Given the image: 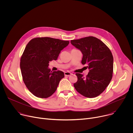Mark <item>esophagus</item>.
I'll return each instance as SVG.
<instances>
[{
    "instance_id": "1",
    "label": "esophagus",
    "mask_w": 133,
    "mask_h": 133,
    "mask_svg": "<svg viewBox=\"0 0 133 133\" xmlns=\"http://www.w3.org/2000/svg\"><path fill=\"white\" fill-rule=\"evenodd\" d=\"M64 74H65V76H69L71 75L72 74L70 73V72H68V71H66L64 72Z\"/></svg>"
}]
</instances>
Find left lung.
Here are the masks:
<instances>
[{"mask_svg": "<svg viewBox=\"0 0 133 133\" xmlns=\"http://www.w3.org/2000/svg\"><path fill=\"white\" fill-rule=\"evenodd\" d=\"M71 44L83 55L82 63L89 69L86 77L76 73L74 84L79 94L94 98L102 94L110 82L113 72V57L110 49L101 40L92 36L72 40Z\"/></svg>", "mask_w": 133, "mask_h": 133, "instance_id": "1", "label": "left lung"}]
</instances>
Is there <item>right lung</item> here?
<instances>
[{"label":"right lung","instance_id":"1","mask_svg":"<svg viewBox=\"0 0 133 133\" xmlns=\"http://www.w3.org/2000/svg\"><path fill=\"white\" fill-rule=\"evenodd\" d=\"M69 43L50 37H38L32 39L27 45L20 67L23 81L34 96L46 98L56 90L64 73L61 70L51 71L49 63L57 60L61 50Z\"/></svg>","mask_w":133,"mask_h":133}]
</instances>
